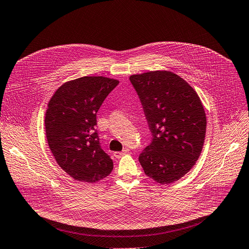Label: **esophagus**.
<instances>
[{
	"label": "esophagus",
	"instance_id": "1",
	"mask_svg": "<svg viewBox=\"0 0 249 249\" xmlns=\"http://www.w3.org/2000/svg\"><path fill=\"white\" fill-rule=\"evenodd\" d=\"M127 153H129V149H128V148H125L122 152H115V153H114V156H115L116 158H120V157H122L123 155L127 154Z\"/></svg>",
	"mask_w": 249,
	"mask_h": 249
}]
</instances>
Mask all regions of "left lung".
I'll return each mask as SVG.
<instances>
[{
	"instance_id": "left-lung-1",
	"label": "left lung",
	"mask_w": 249,
	"mask_h": 249,
	"mask_svg": "<svg viewBox=\"0 0 249 249\" xmlns=\"http://www.w3.org/2000/svg\"><path fill=\"white\" fill-rule=\"evenodd\" d=\"M129 80L153 136L139 157L142 167L162 185L178 180L194 166L203 148L206 116L201 100L171 71H149Z\"/></svg>"
}]
</instances>
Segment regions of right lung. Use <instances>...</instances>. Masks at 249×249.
<instances>
[{
    "mask_svg": "<svg viewBox=\"0 0 249 249\" xmlns=\"http://www.w3.org/2000/svg\"><path fill=\"white\" fill-rule=\"evenodd\" d=\"M118 84L105 77H83L64 83L49 101L46 137L55 160L73 179L96 182L113 170L95 125L100 106Z\"/></svg>",
    "mask_w": 249,
    "mask_h": 249,
    "instance_id": "add662e5",
    "label": "right lung"
}]
</instances>
